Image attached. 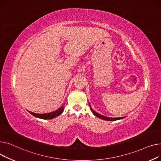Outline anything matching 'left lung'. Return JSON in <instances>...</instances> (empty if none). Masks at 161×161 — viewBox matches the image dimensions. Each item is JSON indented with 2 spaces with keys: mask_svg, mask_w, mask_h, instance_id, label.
<instances>
[{
  "mask_svg": "<svg viewBox=\"0 0 161 161\" xmlns=\"http://www.w3.org/2000/svg\"><path fill=\"white\" fill-rule=\"evenodd\" d=\"M90 109L92 112L93 114L95 115L96 116L99 118H101L102 119H104V120H107V121H116V120H118V119H123L124 117H120V118H109V117H106V116H102L99 114H98L97 112H96V111H94L90 107Z\"/></svg>",
  "mask_w": 161,
  "mask_h": 161,
  "instance_id": "1",
  "label": "left lung"
}]
</instances>
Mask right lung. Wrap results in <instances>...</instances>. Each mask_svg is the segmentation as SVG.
<instances>
[{
  "label": "right lung",
  "mask_w": 161,
  "mask_h": 161,
  "mask_svg": "<svg viewBox=\"0 0 161 161\" xmlns=\"http://www.w3.org/2000/svg\"><path fill=\"white\" fill-rule=\"evenodd\" d=\"M64 111V107H62L61 108H59L58 110H56L54 112H50V113H46V114H36V113H34L32 112L31 111L28 112L31 113L32 115H33L34 116L36 117V118H39L41 119H53L56 116H58L59 115H60Z\"/></svg>",
  "instance_id": "add662e5"
}]
</instances>
